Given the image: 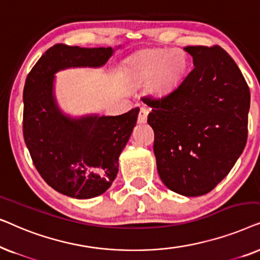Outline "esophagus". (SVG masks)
I'll list each match as a JSON object with an SVG mask.
<instances>
[{
    "label": "esophagus",
    "mask_w": 260,
    "mask_h": 260,
    "mask_svg": "<svg viewBox=\"0 0 260 260\" xmlns=\"http://www.w3.org/2000/svg\"><path fill=\"white\" fill-rule=\"evenodd\" d=\"M147 118H148V109L145 108H142L140 110V113H138V123L140 124H143L147 122Z\"/></svg>",
    "instance_id": "obj_1"
}]
</instances>
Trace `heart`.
<instances>
[{
    "mask_svg": "<svg viewBox=\"0 0 260 260\" xmlns=\"http://www.w3.org/2000/svg\"><path fill=\"white\" fill-rule=\"evenodd\" d=\"M188 66L189 58L183 49H149L126 62L124 78L129 86L147 84L148 94L163 97L179 86Z\"/></svg>",
    "mask_w": 260,
    "mask_h": 260,
    "instance_id": "heart-1",
    "label": "heart"
}]
</instances>
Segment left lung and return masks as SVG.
Listing matches in <instances>:
<instances>
[{
    "label": "left lung",
    "instance_id": "8db88e82",
    "mask_svg": "<svg viewBox=\"0 0 260 260\" xmlns=\"http://www.w3.org/2000/svg\"><path fill=\"white\" fill-rule=\"evenodd\" d=\"M183 49L194 69L170 93L142 101L151 108L148 123L162 182L183 197H200L225 179L244 151L251 95L225 49Z\"/></svg>",
    "mask_w": 260,
    "mask_h": 260
}]
</instances>
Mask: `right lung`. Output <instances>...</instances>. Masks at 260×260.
Instances as JSON below:
<instances>
[{"mask_svg": "<svg viewBox=\"0 0 260 260\" xmlns=\"http://www.w3.org/2000/svg\"><path fill=\"white\" fill-rule=\"evenodd\" d=\"M120 47L83 48L58 44L41 56L26 79L24 142L42 179L66 197L85 200L109 189L140 109L119 116L70 115L56 99L55 74L78 67L99 69Z\"/></svg>", "mask_w": 260, "mask_h": 260, "instance_id": "obj_1", "label": "right lung"}]
</instances>
